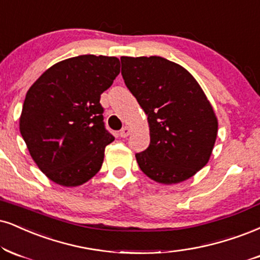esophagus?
Listing matches in <instances>:
<instances>
[{
	"mask_svg": "<svg viewBox=\"0 0 260 260\" xmlns=\"http://www.w3.org/2000/svg\"><path fill=\"white\" fill-rule=\"evenodd\" d=\"M129 133H131V128L126 126V127H123V128H122V129L120 131V133H118V136H120L121 138H126V137L129 136Z\"/></svg>",
	"mask_w": 260,
	"mask_h": 260,
	"instance_id": "obj_1",
	"label": "esophagus"
}]
</instances>
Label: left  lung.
<instances>
[{
	"instance_id": "left-lung-1",
	"label": "left lung",
	"mask_w": 260,
	"mask_h": 260,
	"mask_svg": "<svg viewBox=\"0 0 260 260\" xmlns=\"http://www.w3.org/2000/svg\"><path fill=\"white\" fill-rule=\"evenodd\" d=\"M121 74L148 115L150 145L136 154L140 170L161 184L191 178L207 165L218 121L189 71L162 57H121Z\"/></svg>"
}]
</instances>
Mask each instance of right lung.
<instances>
[{
	"label": "right lung",
	"instance_id": "obj_1",
	"mask_svg": "<svg viewBox=\"0 0 260 260\" xmlns=\"http://www.w3.org/2000/svg\"><path fill=\"white\" fill-rule=\"evenodd\" d=\"M120 74L116 57L84 54L46 70L25 96L20 133L32 160L52 181L77 186L94 177L114 136L100 94Z\"/></svg>",
	"mask_w": 260,
	"mask_h": 260
}]
</instances>
